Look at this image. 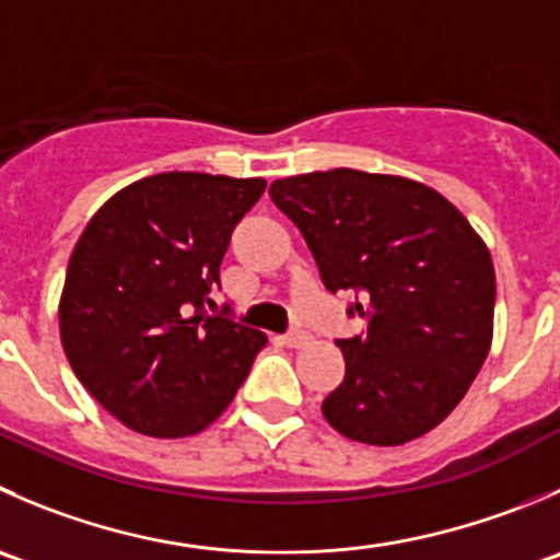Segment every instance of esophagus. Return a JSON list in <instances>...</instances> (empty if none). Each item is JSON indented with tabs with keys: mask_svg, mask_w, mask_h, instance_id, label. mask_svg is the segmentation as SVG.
Masks as SVG:
<instances>
[{
	"mask_svg": "<svg viewBox=\"0 0 560 560\" xmlns=\"http://www.w3.org/2000/svg\"><path fill=\"white\" fill-rule=\"evenodd\" d=\"M308 339H312V336H308L306 330H290V334L284 336V345L287 347H303V345H308Z\"/></svg>",
	"mask_w": 560,
	"mask_h": 560,
	"instance_id": "34e87169",
	"label": "esophagus"
}]
</instances>
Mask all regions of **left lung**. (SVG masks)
<instances>
[{
  "instance_id": "8db88e82",
  "label": "left lung",
  "mask_w": 560,
  "mask_h": 560,
  "mask_svg": "<svg viewBox=\"0 0 560 560\" xmlns=\"http://www.w3.org/2000/svg\"><path fill=\"white\" fill-rule=\"evenodd\" d=\"M323 284L355 292L363 330L339 339L345 380L325 396L336 432L401 446L463 401L492 345L495 268L485 241L424 183L358 170L270 183Z\"/></svg>"
}]
</instances>
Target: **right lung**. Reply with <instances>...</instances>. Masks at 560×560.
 I'll return each instance as SVG.
<instances>
[{"instance_id": "add662e5", "label": "right lung", "mask_w": 560, "mask_h": 560, "mask_svg": "<svg viewBox=\"0 0 560 560\" xmlns=\"http://www.w3.org/2000/svg\"><path fill=\"white\" fill-rule=\"evenodd\" d=\"M262 177L164 172L114 194L81 232L59 298L75 377L128 430L197 435L230 407L265 334L205 306Z\"/></svg>"}]
</instances>
